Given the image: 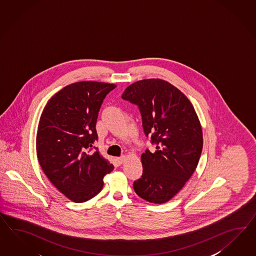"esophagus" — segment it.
<instances>
[{"label":"esophagus","mask_w":256,"mask_h":256,"mask_svg":"<svg viewBox=\"0 0 256 256\" xmlns=\"http://www.w3.org/2000/svg\"><path fill=\"white\" fill-rule=\"evenodd\" d=\"M124 160H126V156H120V158H118V162L121 163V164L124 162Z\"/></svg>","instance_id":"34e87169"}]
</instances>
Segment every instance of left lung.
Instances as JSON below:
<instances>
[{"label":"left lung","mask_w":256,"mask_h":256,"mask_svg":"<svg viewBox=\"0 0 256 256\" xmlns=\"http://www.w3.org/2000/svg\"><path fill=\"white\" fill-rule=\"evenodd\" d=\"M122 98L138 105L144 133L156 146V152L140 156L144 173L134 182V191L148 202L166 203L198 166L203 147L200 121L188 98L159 78L132 84Z\"/></svg>","instance_id":"1"}]
</instances>
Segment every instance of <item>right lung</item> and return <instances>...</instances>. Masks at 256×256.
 <instances>
[{
    "label": "right lung",
    "mask_w": 256,
    "mask_h": 256,
    "mask_svg": "<svg viewBox=\"0 0 256 256\" xmlns=\"http://www.w3.org/2000/svg\"><path fill=\"white\" fill-rule=\"evenodd\" d=\"M116 84L95 81L70 84L56 92L42 112L36 134V152L42 172L70 200H90L104 187L114 165L100 151L98 110Z\"/></svg>",
    "instance_id": "obj_1"
}]
</instances>
